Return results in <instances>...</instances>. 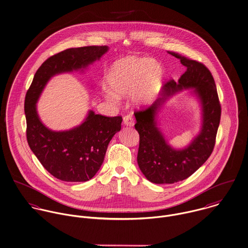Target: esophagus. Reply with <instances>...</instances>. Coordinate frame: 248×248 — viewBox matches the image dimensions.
I'll use <instances>...</instances> for the list:
<instances>
[{"mask_svg":"<svg viewBox=\"0 0 248 248\" xmlns=\"http://www.w3.org/2000/svg\"><path fill=\"white\" fill-rule=\"evenodd\" d=\"M124 124L126 126H133L134 125V119L131 115H126L124 117Z\"/></svg>","mask_w":248,"mask_h":248,"instance_id":"esophagus-1","label":"esophagus"}]
</instances>
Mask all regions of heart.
Segmentation results:
<instances>
[{
  "mask_svg": "<svg viewBox=\"0 0 248 248\" xmlns=\"http://www.w3.org/2000/svg\"><path fill=\"white\" fill-rule=\"evenodd\" d=\"M165 77L162 65L149 57L125 56L116 60L108 70L106 82L113 91L105 90L104 97L117 103L120 97L130 95L133 105L145 107L157 98Z\"/></svg>",
  "mask_w": 248,
  "mask_h": 248,
  "instance_id": "heart-1",
  "label": "heart"
}]
</instances>
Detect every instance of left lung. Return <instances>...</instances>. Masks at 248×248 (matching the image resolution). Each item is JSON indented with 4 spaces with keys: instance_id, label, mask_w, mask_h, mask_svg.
Here are the masks:
<instances>
[{
    "instance_id": "left-lung-1",
    "label": "left lung",
    "mask_w": 248,
    "mask_h": 248,
    "mask_svg": "<svg viewBox=\"0 0 248 248\" xmlns=\"http://www.w3.org/2000/svg\"><path fill=\"white\" fill-rule=\"evenodd\" d=\"M187 70L177 82L173 79L163 87V95L148 109L135 112V128L140 135L137 155L139 168L146 178L155 184H172L191 176L211 155L220 121V104L211 72L200 62L179 53ZM190 89L202 107V127L198 135L183 149H174L157 127L156 115L165 100L175 93Z\"/></svg>"
}]
</instances>
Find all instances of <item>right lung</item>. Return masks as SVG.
I'll use <instances>...</instances> for the list:
<instances>
[{
	"label": "right lung",
	"mask_w": 248,
	"mask_h": 248,
	"mask_svg": "<svg viewBox=\"0 0 248 248\" xmlns=\"http://www.w3.org/2000/svg\"><path fill=\"white\" fill-rule=\"evenodd\" d=\"M108 50L107 46L72 48L48 58L37 70L25 99L27 140L42 166L57 179L84 182L95 176L109 142L121 130L123 118L89 110L84 121L69 130L53 131L40 120L36 103L50 78L63 73L83 72Z\"/></svg>",
	"instance_id": "obj_1"
}]
</instances>
